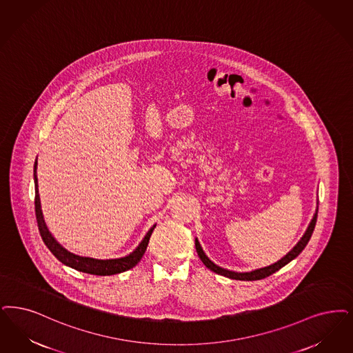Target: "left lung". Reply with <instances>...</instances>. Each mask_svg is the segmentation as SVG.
I'll use <instances>...</instances> for the list:
<instances>
[{"label":"left lung","instance_id":"left-lung-1","mask_svg":"<svg viewBox=\"0 0 353 353\" xmlns=\"http://www.w3.org/2000/svg\"><path fill=\"white\" fill-rule=\"evenodd\" d=\"M316 216H318V208L315 210V214L311 219L309 226L306 228L303 236L299 239V241L296 243V245L285 254L282 257L281 260H279L277 263L269 265V267H264V268L254 269L251 272H232V270H228V269L222 268V267H218L216 264H214L212 260L206 256V254L203 252L201 244L198 239H196V250H197L198 256L201 259V261L206 265V268L210 269L212 272H215L216 274H221V276H225L228 279H232V280H240V281H256V280H261V279H265L270 274L276 273L279 269H281L282 267H285L288 263H290L292 260H294L298 254H301L303 251V248L306 247V244L309 243L311 235H312V231L315 228V223H316Z\"/></svg>","mask_w":353,"mask_h":353}]
</instances>
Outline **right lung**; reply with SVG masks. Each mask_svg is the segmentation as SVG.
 Listing matches in <instances>:
<instances>
[{
    "label": "right lung",
    "mask_w": 353,
    "mask_h": 353,
    "mask_svg": "<svg viewBox=\"0 0 353 353\" xmlns=\"http://www.w3.org/2000/svg\"><path fill=\"white\" fill-rule=\"evenodd\" d=\"M37 167H38V160H35L34 164V183H35V214H37V221H38V227L41 231L44 244L47 248L52 252V254L57 257L59 261H61L64 265L76 269L79 272H84L89 274H96V276H112L117 273L126 272L128 269L134 268L139 261H141L143 254L147 250L148 241L151 238V234L154 231L156 225L148 230L145 236L143 238L139 245L127 256L119 257V259H106V260H99V259H93V257H85V256H79V254H72L68 250H65L59 241H57L54 235L50 232L48 227L46 225L44 216H43L42 205H41V197H39V189H38V176H37Z\"/></svg>",
    "instance_id": "add662e5"
}]
</instances>
